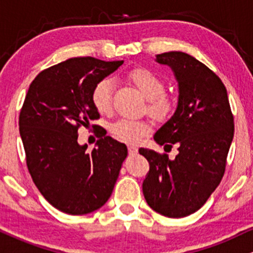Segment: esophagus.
I'll return each mask as SVG.
<instances>
[{"label": "esophagus", "instance_id": "obj_1", "mask_svg": "<svg viewBox=\"0 0 253 253\" xmlns=\"http://www.w3.org/2000/svg\"><path fill=\"white\" fill-rule=\"evenodd\" d=\"M128 153L129 155H136L138 153V149L135 146H133V145H130V146H128Z\"/></svg>", "mask_w": 253, "mask_h": 253}]
</instances>
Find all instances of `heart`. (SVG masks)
<instances>
[{
	"label": "heart",
	"instance_id": "obj_1",
	"mask_svg": "<svg viewBox=\"0 0 253 253\" xmlns=\"http://www.w3.org/2000/svg\"><path fill=\"white\" fill-rule=\"evenodd\" d=\"M128 81L147 100V113L158 121H164L175 109V103L165 94L164 80L155 71L136 68L128 74ZM114 83L110 78H102L95 84L90 94L92 106L100 114H109L113 108ZM115 138L127 144H139L151 132V125L143 120L121 119L110 126Z\"/></svg>",
	"mask_w": 253,
	"mask_h": 253
}]
</instances>
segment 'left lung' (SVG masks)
<instances>
[{"mask_svg":"<svg viewBox=\"0 0 253 253\" xmlns=\"http://www.w3.org/2000/svg\"><path fill=\"white\" fill-rule=\"evenodd\" d=\"M169 65L178 82L175 114L155 134L159 145L178 155L140 149L150 171L143 183L147 205L157 213L183 217L195 213L221 182L234 135V121L227 90L219 76L205 64L183 52L157 54Z\"/></svg>","mask_w":253,"mask_h":253,"instance_id":"1","label":"left lung"}]
</instances>
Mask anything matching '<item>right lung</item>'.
Here are the masks:
<instances>
[{"label": "right lung", "mask_w": 253, "mask_h": 253, "mask_svg": "<svg viewBox=\"0 0 253 253\" xmlns=\"http://www.w3.org/2000/svg\"><path fill=\"white\" fill-rule=\"evenodd\" d=\"M123 63L70 58L40 72L26 94L19 115L26 164L42 195L63 213H91L114 189L126 145L101 136L96 149L86 152L77 138L80 127L100 118L90 100L94 85Z\"/></svg>", "instance_id": "1"}]
</instances>
